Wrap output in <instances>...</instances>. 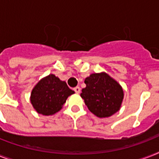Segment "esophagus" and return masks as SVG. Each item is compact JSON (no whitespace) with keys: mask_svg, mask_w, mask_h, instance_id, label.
I'll use <instances>...</instances> for the list:
<instances>
[{"mask_svg":"<svg viewBox=\"0 0 159 159\" xmlns=\"http://www.w3.org/2000/svg\"><path fill=\"white\" fill-rule=\"evenodd\" d=\"M73 90H74V92H76V93H80V92H81V88H80L78 86L76 87H74V88H73Z\"/></svg>","mask_w":159,"mask_h":159,"instance_id":"esophagus-1","label":"esophagus"}]
</instances>
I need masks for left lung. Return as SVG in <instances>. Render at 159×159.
I'll return each mask as SVG.
<instances>
[{
  "instance_id": "obj_1",
  "label": "left lung",
  "mask_w": 159,
  "mask_h": 159,
  "mask_svg": "<svg viewBox=\"0 0 159 159\" xmlns=\"http://www.w3.org/2000/svg\"><path fill=\"white\" fill-rule=\"evenodd\" d=\"M81 97L86 106L100 118L112 116L120 108L124 92L118 82L106 73H93L84 81Z\"/></svg>"
}]
</instances>
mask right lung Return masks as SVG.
Listing matches in <instances>:
<instances>
[{
  "label": "right lung",
  "mask_w": 159,
  "mask_h": 159,
  "mask_svg": "<svg viewBox=\"0 0 159 159\" xmlns=\"http://www.w3.org/2000/svg\"><path fill=\"white\" fill-rule=\"evenodd\" d=\"M73 93L66 82L50 74L34 87L31 92L30 102L39 114L50 116L60 111L67 97Z\"/></svg>",
  "instance_id": "add662e5"
}]
</instances>
